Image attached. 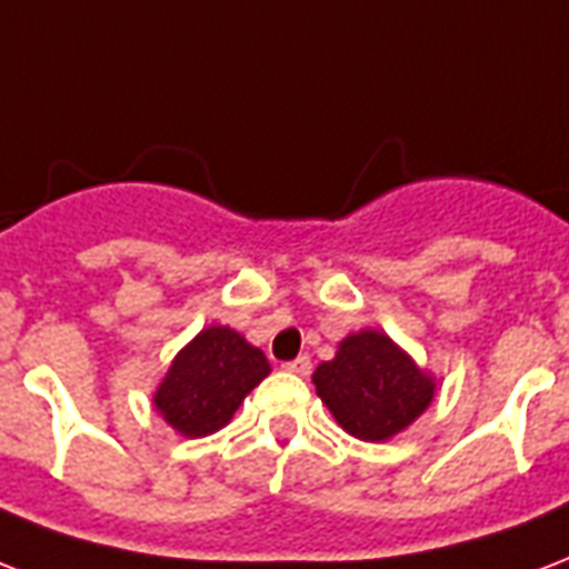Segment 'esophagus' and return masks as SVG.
Returning a JSON list of instances; mask_svg holds the SVG:
<instances>
[{
	"label": "esophagus",
	"mask_w": 569,
	"mask_h": 569,
	"mask_svg": "<svg viewBox=\"0 0 569 569\" xmlns=\"http://www.w3.org/2000/svg\"><path fill=\"white\" fill-rule=\"evenodd\" d=\"M310 370H313V363H310L307 355H301V358H295V361L286 363V372H295V376H310Z\"/></svg>",
	"instance_id": "34e87169"
}]
</instances>
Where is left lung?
<instances>
[{
    "mask_svg": "<svg viewBox=\"0 0 569 569\" xmlns=\"http://www.w3.org/2000/svg\"><path fill=\"white\" fill-rule=\"evenodd\" d=\"M319 400L349 436L390 441L429 409L439 381L385 331L342 337L337 355L313 372Z\"/></svg>",
    "mask_w": 569,
    "mask_h": 569,
    "instance_id": "obj_1",
    "label": "left lung"
}]
</instances>
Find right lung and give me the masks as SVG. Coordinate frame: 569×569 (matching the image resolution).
Wrapping results in <instances>:
<instances>
[{
  "label": "right lung",
  "mask_w": 569,
  "mask_h": 569,
  "mask_svg": "<svg viewBox=\"0 0 569 569\" xmlns=\"http://www.w3.org/2000/svg\"><path fill=\"white\" fill-rule=\"evenodd\" d=\"M271 372L266 352L229 325H208L181 346L154 388V411L184 439L223 429L250 390Z\"/></svg>",
  "instance_id": "add662e5"
}]
</instances>
